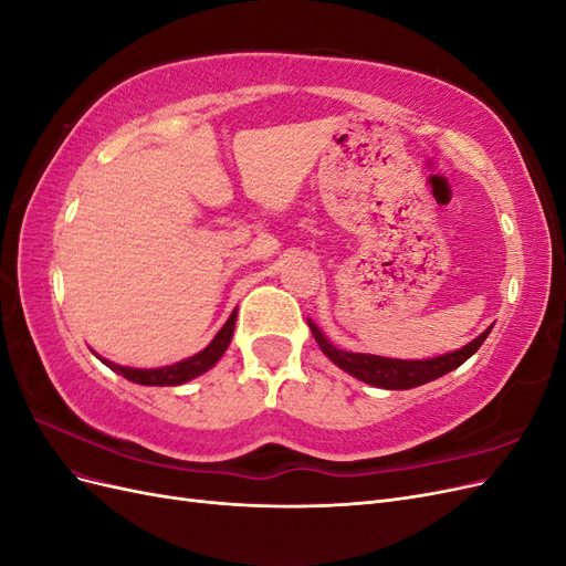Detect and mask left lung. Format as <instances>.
Instances as JSON below:
<instances>
[{"instance_id":"obj_1","label":"left lung","mask_w":566,"mask_h":566,"mask_svg":"<svg viewBox=\"0 0 566 566\" xmlns=\"http://www.w3.org/2000/svg\"><path fill=\"white\" fill-rule=\"evenodd\" d=\"M310 328L314 339L318 342L321 352L328 356L335 366L354 375V378L382 389H413L424 382H432L441 378V375H447L465 364L468 358L484 345V339L489 337L493 325L462 349L437 356V358H424V361H401V358H385V356L354 354V352L337 349L335 345H331L328 337L318 331V325L314 321H310Z\"/></svg>"}]
</instances>
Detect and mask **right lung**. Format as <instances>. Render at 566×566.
I'll return each mask as SVG.
<instances>
[{"mask_svg":"<svg viewBox=\"0 0 566 566\" xmlns=\"http://www.w3.org/2000/svg\"><path fill=\"white\" fill-rule=\"evenodd\" d=\"M233 328H235V310L231 312L229 321L221 325V331L214 335V339L210 342L208 347L202 352L193 354L191 358H184L179 364L172 366H165V368H127V366H117L108 358H101L111 370H115L117 375H123L129 382L136 385H148V387H172V385H184L188 380L198 378L205 370H210L221 354L227 352V347L231 345V337H233Z\"/></svg>","mask_w":566,"mask_h":566,"instance_id":"obj_1","label":"right lung"}]
</instances>
